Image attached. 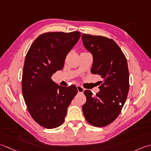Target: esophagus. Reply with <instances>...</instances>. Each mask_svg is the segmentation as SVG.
I'll list each match as a JSON object with an SVG mask.
<instances>
[{
    "mask_svg": "<svg viewBox=\"0 0 151 151\" xmlns=\"http://www.w3.org/2000/svg\"><path fill=\"white\" fill-rule=\"evenodd\" d=\"M77 88H78V93H83L85 91V88L83 87H81L80 85L77 86Z\"/></svg>",
    "mask_w": 151,
    "mask_h": 151,
    "instance_id": "obj_1",
    "label": "esophagus"
}]
</instances>
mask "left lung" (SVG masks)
Segmentation results:
<instances>
[{
  "label": "left lung",
  "mask_w": 151,
  "mask_h": 151,
  "mask_svg": "<svg viewBox=\"0 0 151 151\" xmlns=\"http://www.w3.org/2000/svg\"><path fill=\"white\" fill-rule=\"evenodd\" d=\"M84 47L93 55L91 72L102 80L96 96L85 90L87 98L82 107L85 119L96 127H103L114 121L121 113L129 91L127 60L112 39L101 36L83 34Z\"/></svg>",
  "instance_id": "1"
}]
</instances>
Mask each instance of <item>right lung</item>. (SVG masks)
<instances>
[{"instance_id": "1", "label": "right lung", "mask_w": 151, "mask_h": 151, "mask_svg": "<svg viewBox=\"0 0 151 151\" xmlns=\"http://www.w3.org/2000/svg\"><path fill=\"white\" fill-rule=\"evenodd\" d=\"M80 36L77 31L42 34L27 52L22 76L23 98L32 119L45 128L63 124L68 107L78 93L75 85H58L51 76L63 70L66 55Z\"/></svg>"}]
</instances>
